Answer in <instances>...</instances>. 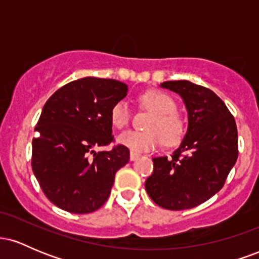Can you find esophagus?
<instances>
[{
  "instance_id": "34e87169",
  "label": "esophagus",
  "mask_w": 259,
  "mask_h": 259,
  "mask_svg": "<svg viewBox=\"0 0 259 259\" xmlns=\"http://www.w3.org/2000/svg\"><path fill=\"white\" fill-rule=\"evenodd\" d=\"M140 157L139 153H135V152H130V160H135L138 159Z\"/></svg>"
}]
</instances>
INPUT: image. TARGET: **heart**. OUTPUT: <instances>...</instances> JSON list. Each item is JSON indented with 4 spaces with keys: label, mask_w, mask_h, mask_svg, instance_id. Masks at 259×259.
Wrapping results in <instances>:
<instances>
[{
    "label": "heart",
    "mask_w": 259,
    "mask_h": 259,
    "mask_svg": "<svg viewBox=\"0 0 259 259\" xmlns=\"http://www.w3.org/2000/svg\"><path fill=\"white\" fill-rule=\"evenodd\" d=\"M141 105L153 113L147 124V132L127 130L118 136V144L129 148L132 152L141 153L154 150L164 142L174 146L181 141L184 124L177 114V103L170 96L162 91H147L140 97ZM132 112L125 101H119L111 109V123L117 129H123L130 121Z\"/></svg>",
    "instance_id": "1"
}]
</instances>
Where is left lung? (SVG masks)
Returning <instances> with one entry per match:
<instances>
[{"instance_id":"1","label":"left lung","mask_w":259,"mask_h":259,"mask_svg":"<svg viewBox=\"0 0 259 259\" xmlns=\"http://www.w3.org/2000/svg\"><path fill=\"white\" fill-rule=\"evenodd\" d=\"M160 88L183 99L187 132L170 158H153V173L145 187L165 209L194 208L224 185L237 159V129L225 103L209 89L187 80L164 81Z\"/></svg>"}]
</instances>
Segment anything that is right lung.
I'll return each mask as SVG.
<instances>
[{
	"label": "right lung",
	"instance_id": "add662e5",
	"mask_svg": "<svg viewBox=\"0 0 259 259\" xmlns=\"http://www.w3.org/2000/svg\"><path fill=\"white\" fill-rule=\"evenodd\" d=\"M127 85L94 76L74 80L45 103L32 139L31 167L46 197L75 214L103 206L115 173L130 152L113 141L111 109L126 96Z\"/></svg>",
	"mask_w": 259,
	"mask_h": 259
}]
</instances>
